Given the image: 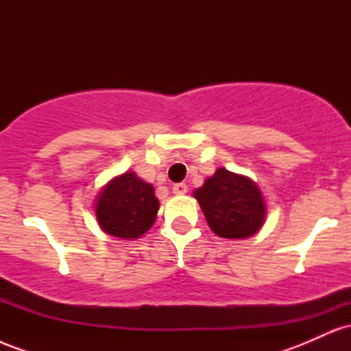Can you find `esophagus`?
Masks as SVG:
<instances>
[{
    "instance_id": "obj_1",
    "label": "esophagus",
    "mask_w": 351,
    "mask_h": 351,
    "mask_svg": "<svg viewBox=\"0 0 351 351\" xmlns=\"http://www.w3.org/2000/svg\"><path fill=\"white\" fill-rule=\"evenodd\" d=\"M173 193H175V195H184V193H188V186L184 183H176V184H173Z\"/></svg>"
}]
</instances>
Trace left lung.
<instances>
[{
	"label": "left lung",
	"instance_id": "1",
	"mask_svg": "<svg viewBox=\"0 0 351 351\" xmlns=\"http://www.w3.org/2000/svg\"><path fill=\"white\" fill-rule=\"evenodd\" d=\"M193 196L198 199L211 231L224 239H245L264 226L267 206L249 176L217 168Z\"/></svg>",
	"mask_w": 351,
	"mask_h": 351
}]
</instances>
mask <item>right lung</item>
<instances>
[{"mask_svg":"<svg viewBox=\"0 0 351 351\" xmlns=\"http://www.w3.org/2000/svg\"><path fill=\"white\" fill-rule=\"evenodd\" d=\"M95 217L108 236L134 241L142 237L155 223L160 201L153 184L125 171L104 184L95 196Z\"/></svg>","mask_w":351,"mask_h":351,"instance_id":"add662e5","label":"right lung"}]
</instances>
